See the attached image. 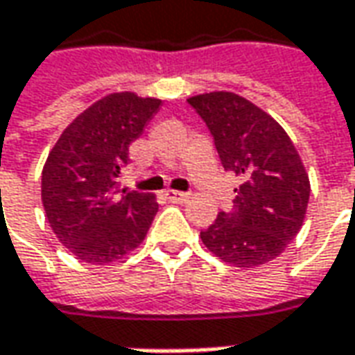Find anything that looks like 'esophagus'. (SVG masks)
<instances>
[{"mask_svg":"<svg viewBox=\"0 0 355 355\" xmlns=\"http://www.w3.org/2000/svg\"><path fill=\"white\" fill-rule=\"evenodd\" d=\"M165 196H167V200H171V202L180 204V202H187L188 198H190V194H188V192H178V190H167Z\"/></svg>","mask_w":355,"mask_h":355,"instance_id":"1","label":"esophagus"}]
</instances>
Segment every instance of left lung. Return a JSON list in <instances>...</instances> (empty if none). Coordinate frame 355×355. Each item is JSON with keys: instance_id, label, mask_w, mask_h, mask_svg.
Listing matches in <instances>:
<instances>
[{"instance_id": "8db88e82", "label": "left lung", "mask_w": 355, "mask_h": 355, "mask_svg": "<svg viewBox=\"0 0 355 355\" xmlns=\"http://www.w3.org/2000/svg\"><path fill=\"white\" fill-rule=\"evenodd\" d=\"M209 128L221 165L241 184L233 208L200 233L209 252L237 268L279 257L307 214L311 184L286 130L268 112L229 91L188 98Z\"/></svg>"}]
</instances>
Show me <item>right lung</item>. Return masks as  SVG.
<instances>
[{
	"mask_svg": "<svg viewBox=\"0 0 355 355\" xmlns=\"http://www.w3.org/2000/svg\"><path fill=\"white\" fill-rule=\"evenodd\" d=\"M159 98L110 93L62 132L42 168V206L58 241L89 264H110L139 247L157 214L153 194L120 188L130 144Z\"/></svg>",
	"mask_w": 355,
	"mask_h": 355,
	"instance_id": "add662e5",
	"label": "right lung"
}]
</instances>
